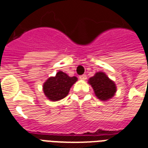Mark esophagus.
Instances as JSON below:
<instances>
[{
  "instance_id": "esophagus-1",
  "label": "esophagus",
  "mask_w": 148,
  "mask_h": 148,
  "mask_svg": "<svg viewBox=\"0 0 148 148\" xmlns=\"http://www.w3.org/2000/svg\"><path fill=\"white\" fill-rule=\"evenodd\" d=\"M79 78L81 79V80L84 81V80H86L87 79V76L85 75V74H82V75H80V76H79Z\"/></svg>"
}]
</instances>
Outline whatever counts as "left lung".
Returning a JSON list of instances; mask_svg holds the SVG:
<instances>
[{"label": "left lung", "instance_id": "left-lung-1", "mask_svg": "<svg viewBox=\"0 0 148 148\" xmlns=\"http://www.w3.org/2000/svg\"><path fill=\"white\" fill-rule=\"evenodd\" d=\"M89 83L94 89L95 93L99 99L108 100L113 96L116 91L114 82L102 72H98L89 79Z\"/></svg>", "mask_w": 148, "mask_h": 148}]
</instances>
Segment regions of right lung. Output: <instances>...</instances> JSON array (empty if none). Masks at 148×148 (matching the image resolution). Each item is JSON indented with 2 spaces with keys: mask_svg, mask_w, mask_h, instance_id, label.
<instances>
[{
  "mask_svg": "<svg viewBox=\"0 0 148 148\" xmlns=\"http://www.w3.org/2000/svg\"><path fill=\"white\" fill-rule=\"evenodd\" d=\"M77 80L76 77H69L64 72L59 71L56 76L49 77L44 83V94L52 101L60 100L67 95Z\"/></svg>",
  "mask_w": 148,
  "mask_h": 148,
  "instance_id": "right-lung-1",
  "label": "right lung"
}]
</instances>
